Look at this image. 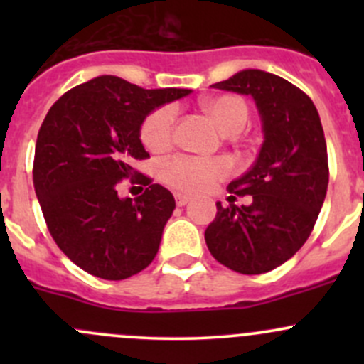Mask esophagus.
<instances>
[{
  "label": "esophagus",
  "instance_id": "1",
  "mask_svg": "<svg viewBox=\"0 0 364 364\" xmlns=\"http://www.w3.org/2000/svg\"><path fill=\"white\" fill-rule=\"evenodd\" d=\"M174 197H176V204H178V205H185V204H188L190 200H192V197L186 196V193H181V192L176 193Z\"/></svg>",
  "mask_w": 364,
  "mask_h": 364
}]
</instances>
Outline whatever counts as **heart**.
<instances>
[{
  "label": "heart",
  "instance_id": "obj_1",
  "mask_svg": "<svg viewBox=\"0 0 364 364\" xmlns=\"http://www.w3.org/2000/svg\"><path fill=\"white\" fill-rule=\"evenodd\" d=\"M200 109L211 117L222 134L234 135L245 128L248 121V105L237 95H216L200 100ZM176 109L164 105L149 114L141 128V137L151 153L171 148L174 139ZM232 165L225 159L200 160L192 156H176L161 165V179L172 188L186 193L208 192L218 179L227 178Z\"/></svg>",
  "mask_w": 364,
  "mask_h": 364
}]
</instances>
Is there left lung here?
Masks as SVG:
<instances>
[{
	"label": "left lung",
	"mask_w": 364,
	"mask_h": 364,
	"mask_svg": "<svg viewBox=\"0 0 364 364\" xmlns=\"http://www.w3.org/2000/svg\"><path fill=\"white\" fill-rule=\"evenodd\" d=\"M213 87L253 97L264 142L250 171L227 186L230 197L252 196V204L216 203L205 245L229 269L267 273L303 247L324 204L329 167L321 117L306 93L262 70H243Z\"/></svg>",
	"instance_id": "8db88e82"
}]
</instances>
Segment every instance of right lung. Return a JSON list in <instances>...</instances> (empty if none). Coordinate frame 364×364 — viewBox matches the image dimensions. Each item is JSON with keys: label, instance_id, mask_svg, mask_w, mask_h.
Returning a JSON list of instances; mask_svg holds the SVG:
<instances>
[{"label": "right lung", "instance_id": "1", "mask_svg": "<svg viewBox=\"0 0 364 364\" xmlns=\"http://www.w3.org/2000/svg\"><path fill=\"white\" fill-rule=\"evenodd\" d=\"M190 90H144L102 75L67 91L38 130L33 185L47 229L73 264L104 280H124L151 264L176 208L167 188L134 168L149 159L141 124ZM123 178L146 186L121 200Z\"/></svg>", "mask_w": 364, "mask_h": 364}]
</instances>
